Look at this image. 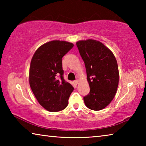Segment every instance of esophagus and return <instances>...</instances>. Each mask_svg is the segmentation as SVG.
<instances>
[{"label":"esophagus","mask_w":146,"mask_h":146,"mask_svg":"<svg viewBox=\"0 0 146 146\" xmlns=\"http://www.w3.org/2000/svg\"><path fill=\"white\" fill-rule=\"evenodd\" d=\"M75 84H78L79 83V82H78V80H75Z\"/></svg>","instance_id":"obj_1"}]
</instances>
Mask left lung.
Returning <instances> with one entry per match:
<instances>
[{
	"instance_id": "1",
	"label": "left lung",
	"mask_w": 146,
	"mask_h": 146,
	"mask_svg": "<svg viewBox=\"0 0 146 146\" xmlns=\"http://www.w3.org/2000/svg\"><path fill=\"white\" fill-rule=\"evenodd\" d=\"M84 62L90 92L84 97L86 107L103 110L114 98L119 82L117 60L110 49L100 41L88 39L76 42Z\"/></svg>"
}]
</instances>
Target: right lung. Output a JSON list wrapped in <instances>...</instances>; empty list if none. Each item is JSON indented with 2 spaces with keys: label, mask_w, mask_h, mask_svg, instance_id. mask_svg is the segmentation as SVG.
Returning a JSON list of instances; mask_svg holds the SVG:
<instances>
[{
  "label": "right lung",
  "mask_w": 146,
  "mask_h": 146,
  "mask_svg": "<svg viewBox=\"0 0 146 146\" xmlns=\"http://www.w3.org/2000/svg\"><path fill=\"white\" fill-rule=\"evenodd\" d=\"M73 46L64 40L48 42L39 47L31 58L29 85L38 103L50 112L67 107L74 90L71 84L64 80L62 62V58Z\"/></svg>",
  "instance_id": "add662e5"
}]
</instances>
